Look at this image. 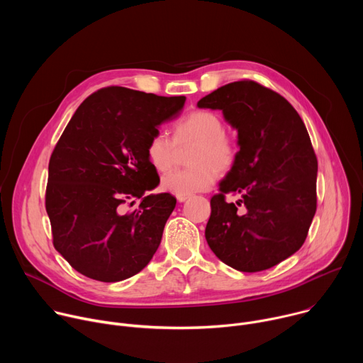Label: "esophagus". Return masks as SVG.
I'll use <instances>...</instances> for the list:
<instances>
[{
  "instance_id": "1",
  "label": "esophagus",
  "mask_w": 363,
  "mask_h": 363,
  "mask_svg": "<svg viewBox=\"0 0 363 363\" xmlns=\"http://www.w3.org/2000/svg\"><path fill=\"white\" fill-rule=\"evenodd\" d=\"M188 198H189V195H177V199H178L179 202H185Z\"/></svg>"
}]
</instances>
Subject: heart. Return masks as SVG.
<instances>
[{"mask_svg": "<svg viewBox=\"0 0 363 363\" xmlns=\"http://www.w3.org/2000/svg\"><path fill=\"white\" fill-rule=\"evenodd\" d=\"M195 143L189 155L192 168L167 174L161 185L175 195H192L208 189L218 172H228L237 161V142L225 133V123L211 111H194L181 118L172 129V140L161 133H153L146 143V158L158 172L169 171L177 161V147Z\"/></svg>", "mask_w": 363, "mask_h": 363, "instance_id": "obj_1", "label": "heart"}]
</instances>
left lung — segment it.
Listing matches in <instances>:
<instances>
[{
	"label": "left lung",
	"mask_w": 363,
	"mask_h": 363,
	"mask_svg": "<svg viewBox=\"0 0 363 363\" xmlns=\"http://www.w3.org/2000/svg\"><path fill=\"white\" fill-rule=\"evenodd\" d=\"M238 130L235 165L211 198L205 238L227 266L255 273L294 254L316 213L318 160L290 103L252 80L228 83L198 101ZM227 193L239 195L234 204Z\"/></svg>",
	"instance_id": "obj_1"
}]
</instances>
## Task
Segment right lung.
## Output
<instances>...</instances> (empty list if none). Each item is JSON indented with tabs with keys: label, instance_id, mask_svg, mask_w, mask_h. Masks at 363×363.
I'll return each instance as SVG.
<instances>
[{
	"label": "right lung",
	"instance_id": "right-lung-1",
	"mask_svg": "<svg viewBox=\"0 0 363 363\" xmlns=\"http://www.w3.org/2000/svg\"><path fill=\"white\" fill-rule=\"evenodd\" d=\"M184 103L185 96L111 86L90 94L67 123L50 157L45 210L55 248L80 274L121 281L157 252L177 199L146 195L160 177L145 149ZM135 197L140 208L125 213Z\"/></svg>",
	"mask_w": 363,
	"mask_h": 363
}]
</instances>
